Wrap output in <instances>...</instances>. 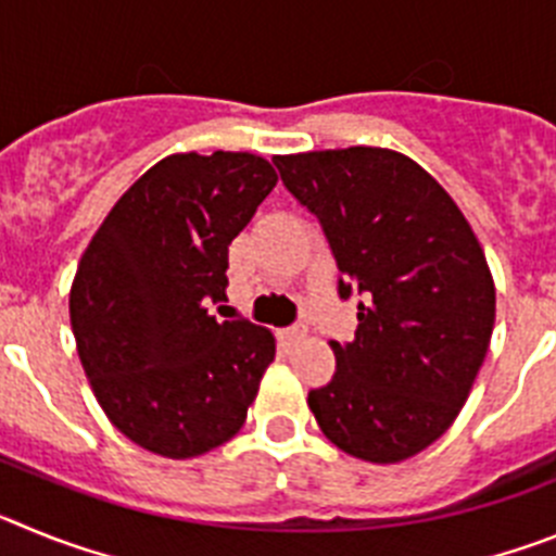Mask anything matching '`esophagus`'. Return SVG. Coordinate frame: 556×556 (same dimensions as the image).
<instances>
[{"mask_svg":"<svg viewBox=\"0 0 556 556\" xmlns=\"http://www.w3.org/2000/svg\"><path fill=\"white\" fill-rule=\"evenodd\" d=\"M306 337H308L306 323H294V326H289L287 331H283V339H287L289 345H298V342H303Z\"/></svg>","mask_w":556,"mask_h":556,"instance_id":"obj_1","label":"esophagus"}]
</instances>
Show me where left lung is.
Here are the masks:
<instances>
[{
  "instance_id": "8db88e82",
  "label": "left lung",
  "mask_w": 556,
  "mask_h": 556,
  "mask_svg": "<svg viewBox=\"0 0 556 556\" xmlns=\"http://www.w3.org/2000/svg\"><path fill=\"white\" fill-rule=\"evenodd\" d=\"M358 301L337 372L308 392L323 434L365 462L409 459L443 437L488 356L495 287L479 239L424 166L381 147L278 155Z\"/></svg>"
}]
</instances>
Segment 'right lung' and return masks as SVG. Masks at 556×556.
Instances as JSON below:
<instances>
[{"label": "right lung", "mask_w": 556, "mask_h": 556, "mask_svg": "<svg viewBox=\"0 0 556 556\" xmlns=\"http://www.w3.org/2000/svg\"><path fill=\"white\" fill-rule=\"evenodd\" d=\"M278 184L250 152L169 155L113 205L77 267L68 317L97 401L127 440L189 459L244 426L275 339L217 320L228 248Z\"/></svg>", "instance_id": "obj_1"}]
</instances>
